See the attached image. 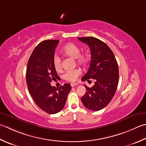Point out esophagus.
<instances>
[{
  "label": "esophagus",
  "instance_id": "34e87169",
  "mask_svg": "<svg viewBox=\"0 0 146 146\" xmlns=\"http://www.w3.org/2000/svg\"><path fill=\"white\" fill-rule=\"evenodd\" d=\"M78 85V84H76V83H71V87H75V86H76V85Z\"/></svg>",
  "mask_w": 146,
  "mask_h": 146
}]
</instances>
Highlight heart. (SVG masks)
<instances>
[{
    "instance_id": "1",
    "label": "heart",
    "mask_w": 146,
    "mask_h": 146,
    "mask_svg": "<svg viewBox=\"0 0 146 146\" xmlns=\"http://www.w3.org/2000/svg\"><path fill=\"white\" fill-rule=\"evenodd\" d=\"M61 52L66 56H68L76 59V62L80 64H85L89 59V55L87 52L80 53V48L74 44H68L62 47ZM53 64L56 70H59L61 68V60L58 56L55 55L53 58ZM81 74L80 71L75 69L67 71L62 75L63 78L70 82L76 81Z\"/></svg>"
}]
</instances>
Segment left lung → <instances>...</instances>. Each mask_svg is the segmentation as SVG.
<instances>
[{
  "instance_id": "8db88e82",
  "label": "left lung",
  "mask_w": 146,
  "mask_h": 146,
  "mask_svg": "<svg viewBox=\"0 0 146 146\" xmlns=\"http://www.w3.org/2000/svg\"><path fill=\"white\" fill-rule=\"evenodd\" d=\"M78 38L89 46L91 52L90 68L82 80H95L91 88L84 85L87 92L82 102L88 110H101L110 103L116 92L119 78L118 63L113 51L104 42L93 36Z\"/></svg>"
}]
</instances>
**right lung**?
I'll use <instances>...</instances> for the list:
<instances>
[{
  "mask_svg": "<svg viewBox=\"0 0 146 146\" xmlns=\"http://www.w3.org/2000/svg\"><path fill=\"white\" fill-rule=\"evenodd\" d=\"M58 40L41 42L31 53L27 68V84L34 102L45 112L56 114L61 111L71 89L69 84L59 88L50 83L59 77L53 64V58Z\"/></svg>",
  "mask_w": 146,
  "mask_h": 146,
  "instance_id": "obj_1",
  "label": "right lung"
}]
</instances>
